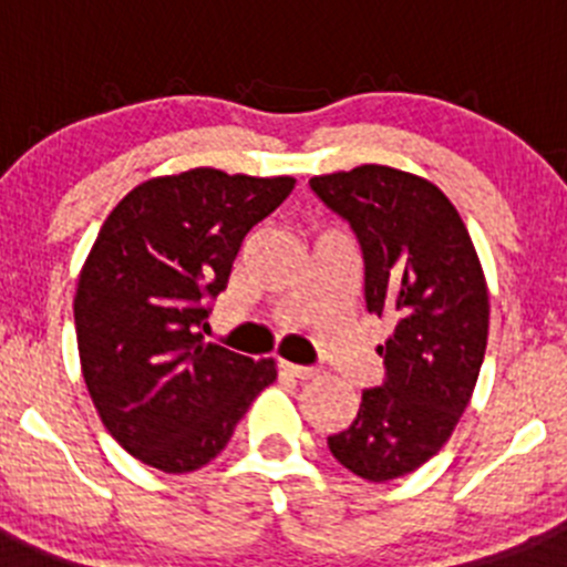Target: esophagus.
<instances>
[{"label": "esophagus", "mask_w": 567, "mask_h": 567, "mask_svg": "<svg viewBox=\"0 0 567 567\" xmlns=\"http://www.w3.org/2000/svg\"><path fill=\"white\" fill-rule=\"evenodd\" d=\"M279 373L288 375V379H296V381H307V379H316L318 370L301 368V364H293V362H279Z\"/></svg>", "instance_id": "1"}]
</instances>
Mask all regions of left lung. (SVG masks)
<instances>
[{"label": "left lung", "instance_id": "1", "mask_svg": "<svg viewBox=\"0 0 567 567\" xmlns=\"http://www.w3.org/2000/svg\"><path fill=\"white\" fill-rule=\"evenodd\" d=\"M310 186L362 244L368 312L394 320L379 346L386 381L329 436L348 472L386 483L431 461L466 411L488 342V285L461 214L427 177L362 164Z\"/></svg>", "mask_w": 567, "mask_h": 567}]
</instances>
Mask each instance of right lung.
Returning a JSON list of instances; mask_svg holds the SVG:
<instances>
[{
	"label": "right lung",
	"instance_id": "obj_1",
	"mask_svg": "<svg viewBox=\"0 0 567 567\" xmlns=\"http://www.w3.org/2000/svg\"><path fill=\"white\" fill-rule=\"evenodd\" d=\"M296 177L194 167L131 188L106 216L73 296L79 362L95 411L136 461L186 474L230 442L274 359L203 340L208 299L241 241Z\"/></svg>",
	"mask_w": 567,
	"mask_h": 567
}]
</instances>
